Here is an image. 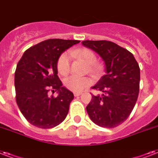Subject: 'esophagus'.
<instances>
[{
	"mask_svg": "<svg viewBox=\"0 0 158 158\" xmlns=\"http://www.w3.org/2000/svg\"><path fill=\"white\" fill-rule=\"evenodd\" d=\"M81 95V92H74V96H79Z\"/></svg>",
	"mask_w": 158,
	"mask_h": 158,
	"instance_id": "obj_1",
	"label": "esophagus"
}]
</instances>
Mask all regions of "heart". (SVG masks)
Masks as SVG:
<instances>
[{"label":"heart","instance_id":"obj_1","mask_svg":"<svg viewBox=\"0 0 158 158\" xmlns=\"http://www.w3.org/2000/svg\"><path fill=\"white\" fill-rule=\"evenodd\" d=\"M71 53L74 56L82 58L88 63V71L94 76H98L102 71L101 66L96 62V56L95 52L88 48H81L73 50ZM57 69L62 76L68 75L71 70V56L68 52H62L57 61ZM92 84L91 79L86 77L71 76L64 81V85L68 90L75 92L81 91L85 88L89 87Z\"/></svg>","mask_w":158,"mask_h":158}]
</instances>
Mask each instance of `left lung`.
<instances>
[{"label": "left lung", "mask_w": 158, "mask_h": 158, "mask_svg": "<svg viewBox=\"0 0 158 158\" xmlns=\"http://www.w3.org/2000/svg\"><path fill=\"white\" fill-rule=\"evenodd\" d=\"M81 44L101 56L106 73L92 87L102 94L92 95L86 111L97 125L115 128L129 118L138 100L139 63L129 51L110 41L85 40Z\"/></svg>", "instance_id": "left-lung-1"}]
</instances>
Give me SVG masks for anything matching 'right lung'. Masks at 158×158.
<instances>
[{
  "label": "right lung",
  "mask_w": 158,
  "mask_h": 158,
  "mask_svg": "<svg viewBox=\"0 0 158 158\" xmlns=\"http://www.w3.org/2000/svg\"><path fill=\"white\" fill-rule=\"evenodd\" d=\"M79 40H47L24 52L15 73V99L27 121L40 129H52L65 119L73 93L57 76V58ZM57 90V98L49 97Z\"/></svg>",
  "instance_id": "add662e5"
}]
</instances>
